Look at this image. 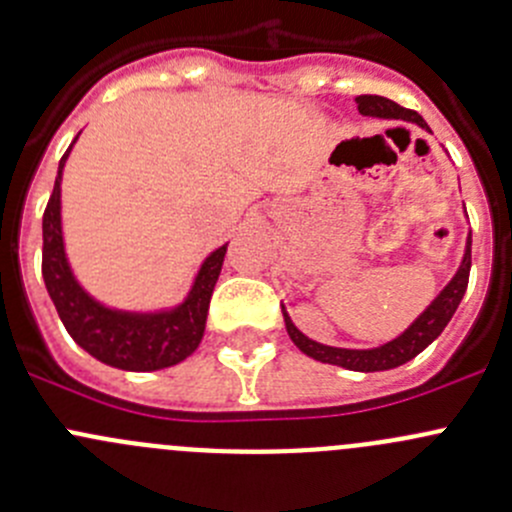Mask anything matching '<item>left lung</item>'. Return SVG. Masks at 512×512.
<instances>
[{
    "mask_svg": "<svg viewBox=\"0 0 512 512\" xmlns=\"http://www.w3.org/2000/svg\"><path fill=\"white\" fill-rule=\"evenodd\" d=\"M356 106H359V113L364 116H379V118H404V121L418 123L421 128H428L426 121L418 116L416 111L411 108L399 106L396 101L384 96H359L356 98ZM468 275H471V237H468V247H466V257H463V265L458 270V275L448 282V287L433 299L431 307L401 334L399 339L394 342L384 344L379 349H366V352H359V349H337V347H324V344L312 342V339L304 337L297 327L292 324V319L285 314V324H287V334L294 344L299 347V352H304L312 359L324 361V364H337L344 366V369L352 371H384V369H394V366L406 364L409 359H414L416 354H421L438 334L446 329V324L451 322L453 312L461 304L463 294H466L468 287Z\"/></svg>",
    "mask_w": 512,
    "mask_h": 512,
    "instance_id": "obj_1",
    "label": "left lung"
}]
</instances>
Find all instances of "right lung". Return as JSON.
<instances>
[{
	"instance_id": "1",
	"label": "right lung",
	"mask_w": 512,
	"mask_h": 512,
	"mask_svg": "<svg viewBox=\"0 0 512 512\" xmlns=\"http://www.w3.org/2000/svg\"><path fill=\"white\" fill-rule=\"evenodd\" d=\"M66 153L59 163V175H56L54 190L44 210V225H41L44 230L41 275L66 332L91 356L116 369L156 371L178 364L185 356L193 354L203 339L210 297L220 277L227 245L205 260L198 280L190 289V297L173 312L143 317V314H123L101 307L76 285L64 255V242H61L59 183Z\"/></svg>"
}]
</instances>
